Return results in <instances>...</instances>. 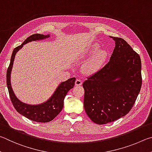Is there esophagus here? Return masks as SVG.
<instances>
[{
    "instance_id": "1",
    "label": "esophagus",
    "mask_w": 152,
    "mask_h": 152,
    "mask_svg": "<svg viewBox=\"0 0 152 152\" xmlns=\"http://www.w3.org/2000/svg\"><path fill=\"white\" fill-rule=\"evenodd\" d=\"M75 84L76 86H81V85L82 84V81L80 80V79H77L76 81H75Z\"/></svg>"
}]
</instances>
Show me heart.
I'll list each match as a JSON object with an SVG mask.
<instances>
[{"mask_svg": "<svg viewBox=\"0 0 152 152\" xmlns=\"http://www.w3.org/2000/svg\"><path fill=\"white\" fill-rule=\"evenodd\" d=\"M99 45L94 44L87 49L82 55V57L86 58L89 55L95 53L91 57L87 60L84 65V71L87 74H94L99 71L104 65L107 56V53L105 50L99 49Z\"/></svg>", "mask_w": 152, "mask_h": 152, "instance_id": "b5f03b06", "label": "heart"}]
</instances>
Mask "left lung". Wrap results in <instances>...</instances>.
<instances>
[{
    "mask_svg": "<svg viewBox=\"0 0 152 152\" xmlns=\"http://www.w3.org/2000/svg\"><path fill=\"white\" fill-rule=\"evenodd\" d=\"M115 42L110 61L83 82L84 108L94 123L106 124L129 112L142 83L140 55L124 39Z\"/></svg>",
    "mask_w": 152,
    "mask_h": 152,
    "instance_id": "left-lung-1",
    "label": "left lung"
}]
</instances>
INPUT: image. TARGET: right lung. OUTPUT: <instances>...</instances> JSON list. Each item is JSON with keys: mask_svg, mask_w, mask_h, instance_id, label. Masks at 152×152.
Returning <instances> with one entry per match:
<instances>
[{"mask_svg": "<svg viewBox=\"0 0 152 152\" xmlns=\"http://www.w3.org/2000/svg\"><path fill=\"white\" fill-rule=\"evenodd\" d=\"M49 37V35H44L41 34H32L28 38H26L20 45L15 48L7 72V85L8 90H9L10 100L15 110L25 118L32 121L41 122V123H47V122L52 121L61 112L63 107L65 97L69 90L74 87L75 78H71L67 81L62 82L56 89L54 94L47 102L40 105H30L20 102L15 96L12 91L11 85H10V73H11L13 61H14L16 53L23 47L24 45L32 41L46 39Z\"/></svg>", "mask_w": 152, "mask_h": 152, "instance_id": "obj_1", "label": "right lung"}]
</instances>
